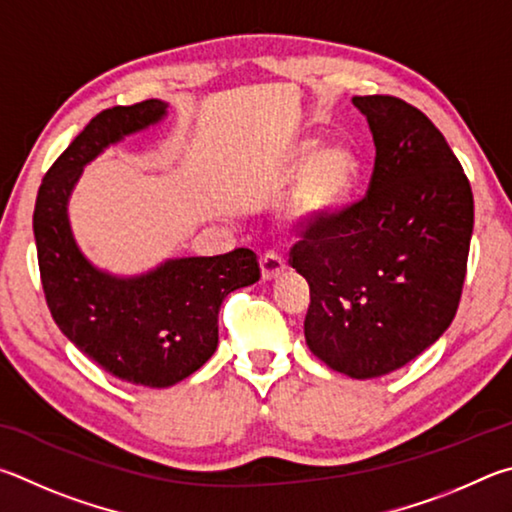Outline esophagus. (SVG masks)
<instances>
[{
  "mask_svg": "<svg viewBox=\"0 0 512 512\" xmlns=\"http://www.w3.org/2000/svg\"><path fill=\"white\" fill-rule=\"evenodd\" d=\"M285 270H288V265H285L281 256L265 254L261 258V279L263 281H279Z\"/></svg>",
  "mask_w": 512,
  "mask_h": 512,
  "instance_id": "esophagus-1",
  "label": "esophagus"
}]
</instances>
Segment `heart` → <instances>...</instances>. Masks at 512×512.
<instances>
[{
    "instance_id": "heart-1",
    "label": "heart",
    "mask_w": 512,
    "mask_h": 512,
    "mask_svg": "<svg viewBox=\"0 0 512 512\" xmlns=\"http://www.w3.org/2000/svg\"><path fill=\"white\" fill-rule=\"evenodd\" d=\"M292 170H299L285 193L283 220L294 229H317L335 220L351 202L360 184L362 164L346 141L303 139L292 152Z\"/></svg>"
}]
</instances>
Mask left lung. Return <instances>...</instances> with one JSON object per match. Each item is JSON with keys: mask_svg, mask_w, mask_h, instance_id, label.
Returning a JSON list of instances; mask_svg holds the SVG:
<instances>
[{"mask_svg": "<svg viewBox=\"0 0 512 512\" xmlns=\"http://www.w3.org/2000/svg\"><path fill=\"white\" fill-rule=\"evenodd\" d=\"M373 134L364 200L306 229L290 265L310 285L306 344L330 369L380 378L427 351L456 315L474 200L436 125L396 96H355Z\"/></svg>", "mask_w": 512, "mask_h": 512, "instance_id": "left-lung-1", "label": "left lung"}]
</instances>
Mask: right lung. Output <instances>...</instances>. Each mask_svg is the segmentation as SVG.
<instances>
[{
    "label": "right lung",
    "mask_w": 512,
    "mask_h": 512,
    "mask_svg": "<svg viewBox=\"0 0 512 512\" xmlns=\"http://www.w3.org/2000/svg\"><path fill=\"white\" fill-rule=\"evenodd\" d=\"M150 98L96 114L44 175L33 211L40 279L51 317L71 344L114 378L164 389L182 382L218 348L227 294L261 279L256 254L168 258L139 276L98 270L76 245L69 197L83 168L128 134L166 116Z\"/></svg>",
    "instance_id": "obj_1"
}]
</instances>
